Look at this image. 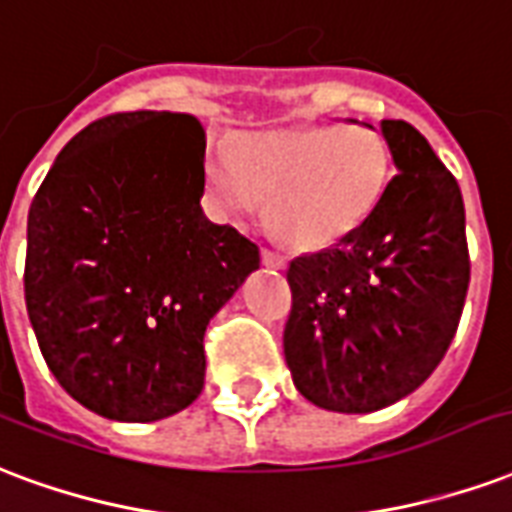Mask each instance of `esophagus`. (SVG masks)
Returning a JSON list of instances; mask_svg holds the SVG:
<instances>
[{"instance_id":"1","label":"esophagus","mask_w":512,"mask_h":512,"mask_svg":"<svg viewBox=\"0 0 512 512\" xmlns=\"http://www.w3.org/2000/svg\"><path fill=\"white\" fill-rule=\"evenodd\" d=\"M261 261H264V267H272V270H283L286 267V256L270 251V248L261 251Z\"/></svg>"}]
</instances>
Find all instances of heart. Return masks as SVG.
<instances>
[{"mask_svg":"<svg viewBox=\"0 0 512 512\" xmlns=\"http://www.w3.org/2000/svg\"><path fill=\"white\" fill-rule=\"evenodd\" d=\"M201 177L218 218H245L264 201L278 240L324 251L374 215L390 182V149L368 125L245 130L229 149H207Z\"/></svg>","mask_w":512,"mask_h":512,"instance_id":"heart-1","label":"heart"}]
</instances>
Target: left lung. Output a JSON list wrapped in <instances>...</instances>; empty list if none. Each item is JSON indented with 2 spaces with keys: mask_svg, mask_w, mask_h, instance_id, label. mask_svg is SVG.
Listing matches in <instances>:
<instances>
[{
  "mask_svg": "<svg viewBox=\"0 0 512 512\" xmlns=\"http://www.w3.org/2000/svg\"><path fill=\"white\" fill-rule=\"evenodd\" d=\"M395 174L352 237L297 256L283 354L327 412L365 414L414 393L442 363L469 289L461 188L404 119H382Z\"/></svg>",
  "mask_w": 512,
  "mask_h": 512,
  "instance_id": "8db88e82",
  "label": "left lung"
}]
</instances>
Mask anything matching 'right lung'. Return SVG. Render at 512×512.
<instances>
[{
    "label": "right lung",
    "instance_id": "obj_1",
    "mask_svg": "<svg viewBox=\"0 0 512 512\" xmlns=\"http://www.w3.org/2000/svg\"><path fill=\"white\" fill-rule=\"evenodd\" d=\"M204 149L190 114H111L67 141L29 207L24 297L40 352L108 420L193 404L204 330L259 270V245L201 210Z\"/></svg>",
    "mask_w": 512,
    "mask_h": 512
}]
</instances>
